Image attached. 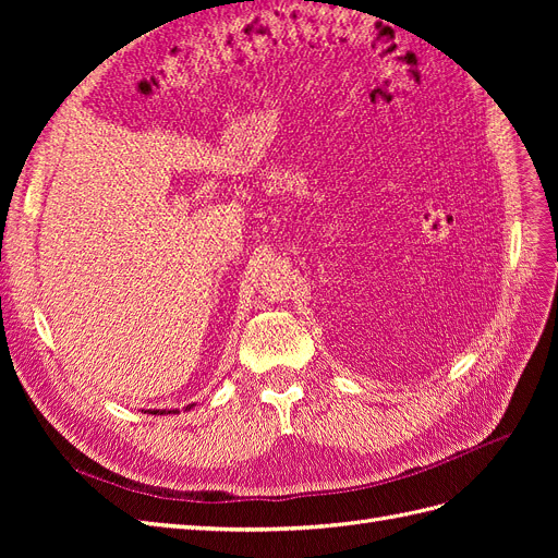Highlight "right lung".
Returning a JSON list of instances; mask_svg holds the SVG:
<instances>
[{
    "instance_id": "obj_1",
    "label": "right lung",
    "mask_w": 558,
    "mask_h": 558,
    "mask_svg": "<svg viewBox=\"0 0 558 558\" xmlns=\"http://www.w3.org/2000/svg\"><path fill=\"white\" fill-rule=\"evenodd\" d=\"M150 414H165V412H158V410H156V412H150Z\"/></svg>"
}]
</instances>
